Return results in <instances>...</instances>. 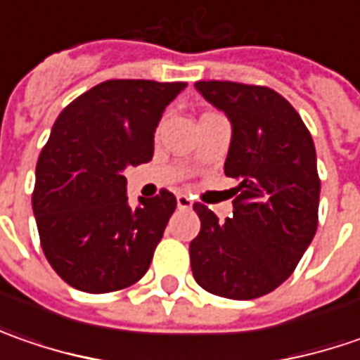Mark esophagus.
Listing matches in <instances>:
<instances>
[{
  "mask_svg": "<svg viewBox=\"0 0 360 360\" xmlns=\"http://www.w3.org/2000/svg\"><path fill=\"white\" fill-rule=\"evenodd\" d=\"M176 202H178V208H180V210H188V208H192V200L188 198L186 194H178V196H176Z\"/></svg>",
  "mask_w": 360,
  "mask_h": 360,
  "instance_id": "1",
  "label": "esophagus"
}]
</instances>
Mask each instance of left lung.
Returning a JSON list of instances; mask_svg holds the SVG:
<instances>
[{
	"label": "left lung",
	"mask_w": 360,
	"mask_h": 360,
	"mask_svg": "<svg viewBox=\"0 0 360 360\" xmlns=\"http://www.w3.org/2000/svg\"><path fill=\"white\" fill-rule=\"evenodd\" d=\"M232 122L224 174L234 178L232 218L200 202L190 264L204 290L234 300L264 297L297 269L319 226L321 178L309 128L278 91L238 82H196Z\"/></svg>",
	"instance_id": "8db88e82"
}]
</instances>
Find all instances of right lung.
Listing matches in <instances>:
<instances>
[{
	"mask_svg": "<svg viewBox=\"0 0 360 360\" xmlns=\"http://www.w3.org/2000/svg\"><path fill=\"white\" fill-rule=\"evenodd\" d=\"M184 82L108 79L58 116L35 166L32 194L41 250L77 290L102 295L138 283L176 210L166 188L128 206L126 166L154 156L162 112Z\"/></svg>",
	"mask_w": 360,
	"mask_h": 360,
	"instance_id": "1",
	"label": "right lung"
}]
</instances>
